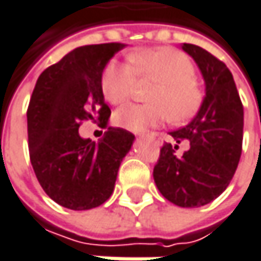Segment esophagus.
Listing matches in <instances>:
<instances>
[{"instance_id":"34e87169","label":"esophagus","mask_w":261,"mask_h":261,"mask_svg":"<svg viewBox=\"0 0 261 261\" xmlns=\"http://www.w3.org/2000/svg\"><path fill=\"white\" fill-rule=\"evenodd\" d=\"M148 137H149V139H152L156 145H160V143H161V136H160L158 133H151V134H148Z\"/></svg>"}]
</instances>
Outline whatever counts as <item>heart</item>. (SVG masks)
<instances>
[{
    "instance_id": "b5f03b06",
    "label": "heart",
    "mask_w": 261,
    "mask_h": 261,
    "mask_svg": "<svg viewBox=\"0 0 261 261\" xmlns=\"http://www.w3.org/2000/svg\"><path fill=\"white\" fill-rule=\"evenodd\" d=\"M137 74L152 77L148 105H130L115 115V122L131 131L158 125L169 118L185 122L200 109L203 92L196 82V67L185 54L173 47H152L130 55L128 61H109L101 73V91L112 105H124L134 92Z\"/></svg>"
}]
</instances>
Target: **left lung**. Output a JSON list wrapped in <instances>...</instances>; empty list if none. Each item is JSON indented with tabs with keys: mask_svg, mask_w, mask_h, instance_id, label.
<instances>
[{
	"mask_svg": "<svg viewBox=\"0 0 261 261\" xmlns=\"http://www.w3.org/2000/svg\"><path fill=\"white\" fill-rule=\"evenodd\" d=\"M182 49L197 62L206 82V97L197 116L170 133L176 143L190 148L178 156V145L164 143L154 166L160 193L180 207H199L217 199L228 187L244 139V106L230 70L200 46L184 43Z\"/></svg>",
	"mask_w": 261,
	"mask_h": 261,
	"instance_id": "left-lung-1",
	"label": "left lung"
}]
</instances>
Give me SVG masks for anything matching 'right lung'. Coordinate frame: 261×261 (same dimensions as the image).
Listing matches in <instances>:
<instances>
[{"label":"right lung","mask_w":261,"mask_h":261,"mask_svg":"<svg viewBox=\"0 0 261 261\" xmlns=\"http://www.w3.org/2000/svg\"><path fill=\"white\" fill-rule=\"evenodd\" d=\"M121 43L88 44L67 54L38 77L28 110V149L37 179L58 204L86 211L112 196L122 158L134 134L109 127L95 143L79 136L83 121L105 127L110 109L101 73Z\"/></svg>","instance_id":"right-lung-1"}]
</instances>
